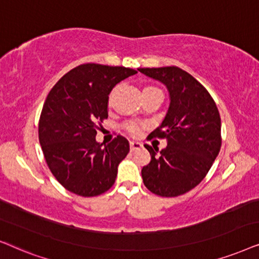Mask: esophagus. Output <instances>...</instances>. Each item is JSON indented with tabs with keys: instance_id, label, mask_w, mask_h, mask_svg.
I'll use <instances>...</instances> for the list:
<instances>
[{
	"instance_id": "obj_1",
	"label": "esophagus",
	"mask_w": 259,
	"mask_h": 259,
	"mask_svg": "<svg viewBox=\"0 0 259 259\" xmlns=\"http://www.w3.org/2000/svg\"><path fill=\"white\" fill-rule=\"evenodd\" d=\"M140 148H142V143L141 142H136V141H132V142H130V150L132 151L140 149Z\"/></svg>"
}]
</instances>
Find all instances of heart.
Masks as SVG:
<instances>
[{"instance_id": "heart-1", "label": "heart", "mask_w": 259, "mask_h": 259, "mask_svg": "<svg viewBox=\"0 0 259 259\" xmlns=\"http://www.w3.org/2000/svg\"><path fill=\"white\" fill-rule=\"evenodd\" d=\"M148 90H157V89L154 88V86H147L143 91H148ZM141 127H142V123L136 122V120H130V122H127L125 124L126 132L132 134V135H137V134H140Z\"/></svg>"}]
</instances>
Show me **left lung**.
<instances>
[{
	"label": "left lung",
	"mask_w": 259,
	"mask_h": 259,
	"mask_svg": "<svg viewBox=\"0 0 259 259\" xmlns=\"http://www.w3.org/2000/svg\"><path fill=\"white\" fill-rule=\"evenodd\" d=\"M163 82L170 104L161 125L148 136L167 140L161 151L146 144L151 160L142 168L143 184L154 194H185L204 180L222 147V122L212 96L196 79L177 66L139 68Z\"/></svg>",
	"instance_id": "8db88e82"
}]
</instances>
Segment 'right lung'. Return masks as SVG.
<instances>
[{
  "instance_id": "add662e5",
  "label": "right lung",
  "mask_w": 259,
  "mask_h": 259,
  "mask_svg": "<svg viewBox=\"0 0 259 259\" xmlns=\"http://www.w3.org/2000/svg\"><path fill=\"white\" fill-rule=\"evenodd\" d=\"M137 71L123 66L82 64L53 86L39 119V141L58 182L74 194L97 196L115 184L129 142L118 135L106 146L96 141L108 118L111 90Z\"/></svg>"
}]
</instances>
